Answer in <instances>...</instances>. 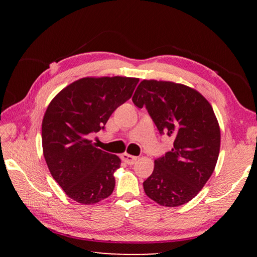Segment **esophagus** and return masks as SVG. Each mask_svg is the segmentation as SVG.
I'll use <instances>...</instances> for the list:
<instances>
[{
	"label": "esophagus",
	"instance_id": "obj_1",
	"mask_svg": "<svg viewBox=\"0 0 257 257\" xmlns=\"http://www.w3.org/2000/svg\"><path fill=\"white\" fill-rule=\"evenodd\" d=\"M121 159H122V161H124V162L127 163V164L132 165V164H134L137 161V156H133V155H130V154H125L124 153V154L121 155Z\"/></svg>",
	"mask_w": 257,
	"mask_h": 257
}]
</instances>
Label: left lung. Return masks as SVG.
<instances>
[{
    "mask_svg": "<svg viewBox=\"0 0 257 257\" xmlns=\"http://www.w3.org/2000/svg\"><path fill=\"white\" fill-rule=\"evenodd\" d=\"M133 102L146 107L161 135L175 139L143 182L146 195L168 207L188 203L210 179L219 158L220 127L211 104L188 86L158 80H143Z\"/></svg>",
    "mask_w": 257,
    "mask_h": 257,
    "instance_id": "obj_1",
    "label": "left lung"
}]
</instances>
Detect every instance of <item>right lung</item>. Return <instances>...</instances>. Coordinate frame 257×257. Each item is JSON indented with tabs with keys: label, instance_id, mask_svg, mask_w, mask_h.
Segmentation results:
<instances>
[{
	"label": "right lung",
	"instance_id": "obj_1",
	"mask_svg": "<svg viewBox=\"0 0 257 257\" xmlns=\"http://www.w3.org/2000/svg\"><path fill=\"white\" fill-rule=\"evenodd\" d=\"M138 78L86 77L52 99L42 122L43 153L52 177L69 197L95 204L112 194L121 160L96 149L88 135L104 129L132 97Z\"/></svg>",
	"mask_w": 257,
	"mask_h": 257
}]
</instances>
